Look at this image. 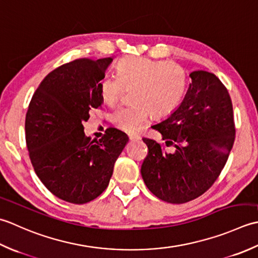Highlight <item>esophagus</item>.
Instances as JSON below:
<instances>
[{
  "instance_id": "esophagus-1",
  "label": "esophagus",
  "mask_w": 258,
  "mask_h": 258,
  "mask_svg": "<svg viewBox=\"0 0 258 258\" xmlns=\"http://www.w3.org/2000/svg\"><path fill=\"white\" fill-rule=\"evenodd\" d=\"M128 137L130 140H139L140 139V136L137 134H128Z\"/></svg>"
}]
</instances>
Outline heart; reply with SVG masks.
<instances>
[{"mask_svg": "<svg viewBox=\"0 0 258 258\" xmlns=\"http://www.w3.org/2000/svg\"><path fill=\"white\" fill-rule=\"evenodd\" d=\"M117 77L107 76L100 83L103 103L113 106L131 89L135 103L114 110L110 120L124 131H136L148 120L171 114L179 107L187 87V75L176 62L143 56H125L115 67Z\"/></svg>", "mask_w": 258, "mask_h": 258, "instance_id": "b5f03b06", "label": "heart"}]
</instances>
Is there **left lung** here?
I'll list each match as a JSON object with an SVG mask.
<instances>
[{
	"label": "left lung",
	"instance_id": "8db88e82",
	"mask_svg": "<svg viewBox=\"0 0 258 258\" xmlns=\"http://www.w3.org/2000/svg\"><path fill=\"white\" fill-rule=\"evenodd\" d=\"M182 102L152 125L162 143L144 138L148 155L141 176L156 197L183 204L202 196L222 172L235 140L232 99L223 82L207 71H194ZM166 146H173L172 152Z\"/></svg>",
	"mask_w": 258,
	"mask_h": 258
}]
</instances>
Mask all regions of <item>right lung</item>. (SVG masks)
<instances>
[{
	"label": "right lung",
	"instance_id": "1",
	"mask_svg": "<svg viewBox=\"0 0 258 258\" xmlns=\"http://www.w3.org/2000/svg\"><path fill=\"white\" fill-rule=\"evenodd\" d=\"M112 57L77 59L50 72L36 89L25 115V140L36 176L57 198L86 204L109 185L127 144L124 133L108 128L87 138L82 121L101 107L100 83Z\"/></svg>",
	"mask_w": 258,
	"mask_h": 258
}]
</instances>
